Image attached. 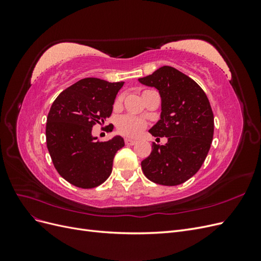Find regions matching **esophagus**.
I'll return each mask as SVG.
<instances>
[{
  "instance_id": "obj_1",
  "label": "esophagus",
  "mask_w": 261,
  "mask_h": 261,
  "mask_svg": "<svg viewBox=\"0 0 261 261\" xmlns=\"http://www.w3.org/2000/svg\"><path fill=\"white\" fill-rule=\"evenodd\" d=\"M137 143V141L135 139H130V138H125V145L127 146H133L135 145Z\"/></svg>"
}]
</instances>
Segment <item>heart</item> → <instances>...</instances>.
Instances as JSON below:
<instances>
[{
  "label": "heart",
  "mask_w": 261,
  "mask_h": 261,
  "mask_svg": "<svg viewBox=\"0 0 261 261\" xmlns=\"http://www.w3.org/2000/svg\"><path fill=\"white\" fill-rule=\"evenodd\" d=\"M122 103V97L115 100V107H120ZM147 127V122L143 118L132 115H123L118 117L116 122V130L125 137H136Z\"/></svg>",
  "instance_id": "b5f03b06"
}]
</instances>
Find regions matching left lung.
Segmentation results:
<instances>
[{"label": "left lung", "instance_id": "obj_1", "mask_svg": "<svg viewBox=\"0 0 261 261\" xmlns=\"http://www.w3.org/2000/svg\"><path fill=\"white\" fill-rule=\"evenodd\" d=\"M138 81L154 87L161 96V118L149 133L168 138L165 145L152 143L141 169L153 183L183 184L201 168L212 143L215 122L210 102L198 84L174 67L162 66Z\"/></svg>", "mask_w": 261, "mask_h": 261}]
</instances>
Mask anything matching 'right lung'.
<instances>
[{
    "instance_id": "1",
    "label": "right lung",
    "mask_w": 261,
    "mask_h": 261,
    "mask_svg": "<svg viewBox=\"0 0 261 261\" xmlns=\"http://www.w3.org/2000/svg\"><path fill=\"white\" fill-rule=\"evenodd\" d=\"M124 82L84 78L62 91L46 117V147L59 174L80 188L101 185L112 172L114 155L124 147L115 136L100 141L91 135L96 124L111 116L116 94Z\"/></svg>"
}]
</instances>
